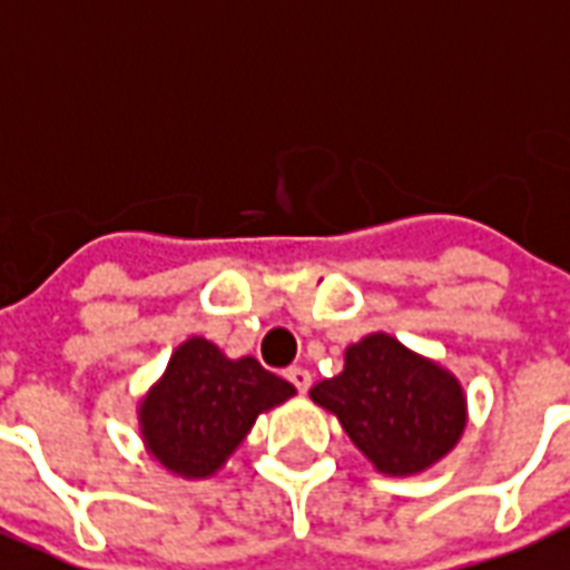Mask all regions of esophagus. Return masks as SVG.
<instances>
[{"instance_id":"esophagus-1","label":"esophagus","mask_w":570,"mask_h":570,"mask_svg":"<svg viewBox=\"0 0 570 570\" xmlns=\"http://www.w3.org/2000/svg\"><path fill=\"white\" fill-rule=\"evenodd\" d=\"M285 377H288L291 386L297 392H306L308 386H312V374H308L306 368H299V365H291L288 372H285Z\"/></svg>"}]
</instances>
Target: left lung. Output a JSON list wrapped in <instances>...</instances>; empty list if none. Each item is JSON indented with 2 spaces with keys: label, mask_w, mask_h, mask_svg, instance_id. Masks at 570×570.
Returning a JSON list of instances; mask_svg holds the SVG:
<instances>
[{
  "label": "left lung",
  "mask_w": 570,
  "mask_h": 570,
  "mask_svg": "<svg viewBox=\"0 0 570 570\" xmlns=\"http://www.w3.org/2000/svg\"><path fill=\"white\" fill-rule=\"evenodd\" d=\"M381 473L410 475L440 461L466 425L461 383L440 365L374 333L345 354V372L312 386Z\"/></svg>",
  "instance_id": "obj_1"
}]
</instances>
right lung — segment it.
Wrapping results in <instances>:
<instances>
[{"label":"right lung","mask_w":570,"mask_h":570,"mask_svg":"<svg viewBox=\"0 0 570 570\" xmlns=\"http://www.w3.org/2000/svg\"><path fill=\"white\" fill-rule=\"evenodd\" d=\"M291 395L294 386L253 356L225 360L205 338H189L142 401L145 443L171 473L202 479L225 464L258 413Z\"/></svg>","instance_id":"right-lung-1"}]
</instances>
